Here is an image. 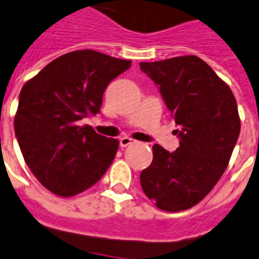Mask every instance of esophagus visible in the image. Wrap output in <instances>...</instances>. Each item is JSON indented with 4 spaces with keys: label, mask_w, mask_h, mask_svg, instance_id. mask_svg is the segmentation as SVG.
<instances>
[{
    "label": "esophagus",
    "mask_w": 259,
    "mask_h": 259,
    "mask_svg": "<svg viewBox=\"0 0 259 259\" xmlns=\"http://www.w3.org/2000/svg\"><path fill=\"white\" fill-rule=\"evenodd\" d=\"M119 143H120V147L121 148H125V147H128V145H131L132 143H135L132 139L127 138V136H124V138H121L120 140H119Z\"/></svg>",
    "instance_id": "34e87169"
}]
</instances>
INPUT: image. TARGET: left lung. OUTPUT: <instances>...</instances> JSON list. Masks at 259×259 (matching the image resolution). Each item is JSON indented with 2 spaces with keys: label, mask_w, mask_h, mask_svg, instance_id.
Wrapping results in <instances>:
<instances>
[{
  "label": "left lung",
  "mask_w": 259,
  "mask_h": 259,
  "mask_svg": "<svg viewBox=\"0 0 259 259\" xmlns=\"http://www.w3.org/2000/svg\"><path fill=\"white\" fill-rule=\"evenodd\" d=\"M140 70L163 96L180 139L175 152L153 145L140 184L157 208L185 210L201 201L228 166L241 130L236 98L196 55L142 62Z\"/></svg>",
  "instance_id": "1"
}]
</instances>
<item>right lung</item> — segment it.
<instances>
[{"label": "right lung", "mask_w": 259, "mask_h": 259, "mask_svg": "<svg viewBox=\"0 0 259 259\" xmlns=\"http://www.w3.org/2000/svg\"><path fill=\"white\" fill-rule=\"evenodd\" d=\"M131 67L94 50L67 53L25 83L14 117L23 159L39 183L70 197L108 169L119 142L96 134L83 119L99 114L104 90Z\"/></svg>", "instance_id": "add662e5"}]
</instances>
